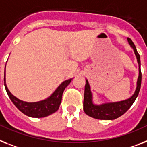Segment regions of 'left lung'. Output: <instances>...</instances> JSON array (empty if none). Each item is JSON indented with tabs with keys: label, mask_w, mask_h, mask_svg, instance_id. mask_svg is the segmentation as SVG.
<instances>
[{
	"label": "left lung",
	"mask_w": 147,
	"mask_h": 147,
	"mask_svg": "<svg viewBox=\"0 0 147 147\" xmlns=\"http://www.w3.org/2000/svg\"><path fill=\"white\" fill-rule=\"evenodd\" d=\"M128 41L131 47L133 48L135 53V55L138 59V65H139V76H138V82H137V88L134 94L128 98L127 100L119 101V102L109 103V104H104L102 105H95L92 103V92L90 90V86L88 84V80H86V86H85V92H84V100H83V110L86 113V114L88 116L93 117L98 119L104 120H113L118 118L130 108L134 100H136L137 97L138 96L139 92L141 86V71H140V55L138 54L137 51L136 47L132 42L130 38L128 37Z\"/></svg>",
	"instance_id": "left-lung-1"
}]
</instances>
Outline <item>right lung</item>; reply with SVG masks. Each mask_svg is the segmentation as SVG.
<instances>
[{
  "mask_svg": "<svg viewBox=\"0 0 147 147\" xmlns=\"http://www.w3.org/2000/svg\"><path fill=\"white\" fill-rule=\"evenodd\" d=\"M71 80L72 79L64 81L58 87L56 90L55 91L54 93L46 100H41L39 102L28 103L19 100L11 94L6 85L5 73H4V86H5L7 94L10 98V100H12V102L24 114L30 117H34V118H42V117L49 116V115L53 114V113L56 112L57 110H59V105L61 102L63 92L65 88L70 84Z\"/></svg>",
  "mask_w": 147,
  "mask_h": 147,
  "instance_id": "add662e5",
  "label": "right lung"
}]
</instances>
